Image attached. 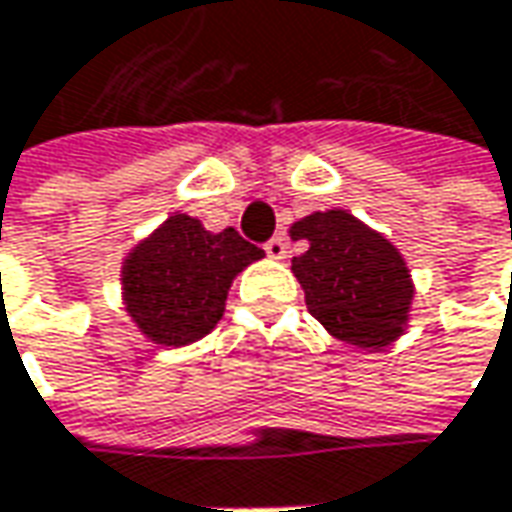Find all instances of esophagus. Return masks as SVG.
Instances as JSON below:
<instances>
[{
  "label": "esophagus",
  "instance_id": "esophagus-1",
  "mask_svg": "<svg viewBox=\"0 0 512 512\" xmlns=\"http://www.w3.org/2000/svg\"><path fill=\"white\" fill-rule=\"evenodd\" d=\"M265 250H267V256H270V259H285V256H287V239H285V236H273V239H270V242L265 245Z\"/></svg>",
  "mask_w": 512,
  "mask_h": 512
}]
</instances>
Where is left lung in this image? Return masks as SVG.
I'll return each instance as SVG.
<instances>
[{"label": "left lung", "mask_w": 512, "mask_h": 512, "mask_svg": "<svg viewBox=\"0 0 512 512\" xmlns=\"http://www.w3.org/2000/svg\"><path fill=\"white\" fill-rule=\"evenodd\" d=\"M290 239L307 245L290 270L305 290L307 310L330 336L364 350H382L402 336L416 287L387 236L333 207L293 222Z\"/></svg>", "instance_id": "8db88e82"}]
</instances>
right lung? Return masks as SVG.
I'll list each match as a JSON object with an SVG mask.
<instances>
[{"label": "right lung", "mask_w": 512, "mask_h": 512, "mask_svg": "<svg viewBox=\"0 0 512 512\" xmlns=\"http://www.w3.org/2000/svg\"><path fill=\"white\" fill-rule=\"evenodd\" d=\"M265 250L233 227L207 230L187 213H173L122 262V302L139 333L162 347H185L222 319L227 290Z\"/></svg>", "instance_id": "add662e5"}]
</instances>
